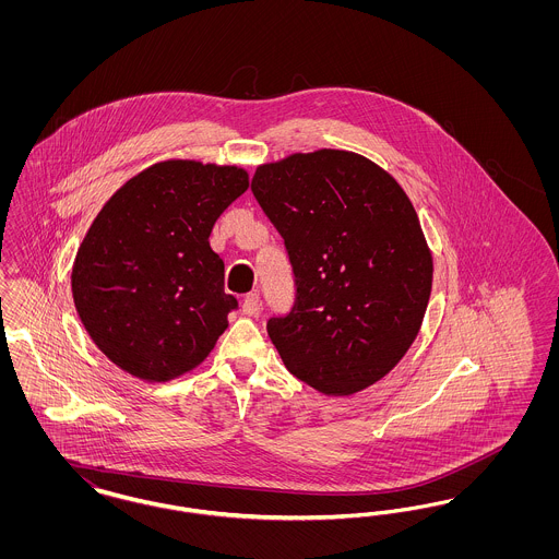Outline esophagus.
Instances as JSON below:
<instances>
[{
	"instance_id": "1",
	"label": "esophagus",
	"mask_w": 559,
	"mask_h": 559,
	"mask_svg": "<svg viewBox=\"0 0 559 559\" xmlns=\"http://www.w3.org/2000/svg\"><path fill=\"white\" fill-rule=\"evenodd\" d=\"M260 312V295L258 293H249L242 299V314L247 317H255Z\"/></svg>"
}]
</instances>
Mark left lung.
Segmentation results:
<instances>
[{
  "mask_svg": "<svg viewBox=\"0 0 559 559\" xmlns=\"http://www.w3.org/2000/svg\"><path fill=\"white\" fill-rule=\"evenodd\" d=\"M251 190L289 249L297 301L267 320L285 367L324 396H352L417 340L433 258L396 178L352 151L262 163Z\"/></svg>",
  "mask_w": 559,
  "mask_h": 559,
  "instance_id": "8db88e82",
  "label": "left lung"
}]
</instances>
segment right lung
Returning <instances> with one entry per match:
<instances>
[{"label": "right lung", "instance_id": "1", "mask_svg": "<svg viewBox=\"0 0 559 559\" xmlns=\"http://www.w3.org/2000/svg\"><path fill=\"white\" fill-rule=\"evenodd\" d=\"M247 188L239 165L165 159L117 188L94 217L71 289L85 331L121 371L165 383L212 354L237 299L224 292L210 235Z\"/></svg>", "mask_w": 559, "mask_h": 559}]
</instances>
